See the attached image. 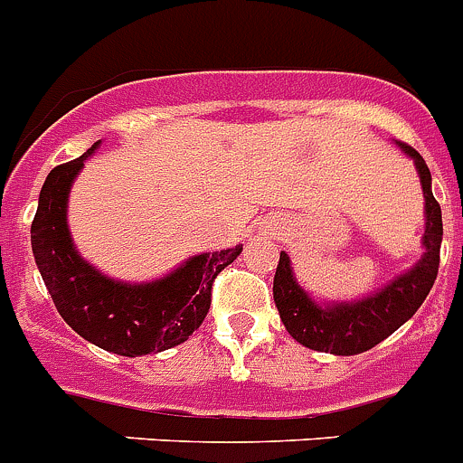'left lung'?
<instances>
[{"mask_svg":"<svg viewBox=\"0 0 463 463\" xmlns=\"http://www.w3.org/2000/svg\"><path fill=\"white\" fill-rule=\"evenodd\" d=\"M401 149L414 159L420 171L421 189L426 199V232L424 258L408 274L398 276L393 283L374 292L373 298L337 307H318L314 299L292 279L290 258L280 252L274 276V302L280 321L292 339L314 351L335 355H354L373 349L393 335L402 323L412 318L426 295L436 283L440 267L442 213L440 203L430 192V171L421 154L402 142Z\"/></svg>","mask_w":463,"mask_h":463,"instance_id":"1","label":"left lung"}]
</instances>
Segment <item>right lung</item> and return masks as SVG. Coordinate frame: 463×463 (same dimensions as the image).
I'll use <instances>...</instances> for the list:
<instances>
[{
  "instance_id": "1",
  "label": "right lung",
  "mask_w": 463,
  "mask_h": 463,
  "mask_svg": "<svg viewBox=\"0 0 463 463\" xmlns=\"http://www.w3.org/2000/svg\"><path fill=\"white\" fill-rule=\"evenodd\" d=\"M55 165L39 194L33 252L51 299L65 323L84 339L118 355L156 354L183 345L211 309L217 274L243 248L196 255L154 283L128 286L98 274L79 258L67 232V194L86 156Z\"/></svg>"
}]
</instances>
